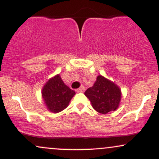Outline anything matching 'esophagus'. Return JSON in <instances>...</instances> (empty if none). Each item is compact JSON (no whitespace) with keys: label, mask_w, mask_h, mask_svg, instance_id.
Listing matches in <instances>:
<instances>
[{"label":"esophagus","mask_w":159,"mask_h":159,"mask_svg":"<svg viewBox=\"0 0 159 159\" xmlns=\"http://www.w3.org/2000/svg\"><path fill=\"white\" fill-rule=\"evenodd\" d=\"M84 86H81V87H80V88H78V89H77V90H76L75 91L77 93H83L84 91Z\"/></svg>","instance_id":"1"}]
</instances>
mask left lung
I'll return each mask as SVG.
<instances>
[{"instance_id": "1", "label": "left lung", "mask_w": 159, "mask_h": 159, "mask_svg": "<svg viewBox=\"0 0 159 159\" xmlns=\"http://www.w3.org/2000/svg\"><path fill=\"white\" fill-rule=\"evenodd\" d=\"M84 95L95 110L102 114L116 111L122 98L120 87L101 75H98L93 86L87 89Z\"/></svg>"}]
</instances>
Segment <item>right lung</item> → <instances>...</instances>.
<instances>
[{
    "label": "right lung",
    "instance_id": "right-lung-1",
    "mask_svg": "<svg viewBox=\"0 0 159 159\" xmlns=\"http://www.w3.org/2000/svg\"><path fill=\"white\" fill-rule=\"evenodd\" d=\"M75 95V92L65 84L60 74L51 78L42 89V97L47 109L56 114L68 107Z\"/></svg>",
    "mask_w": 159,
    "mask_h": 159
}]
</instances>
